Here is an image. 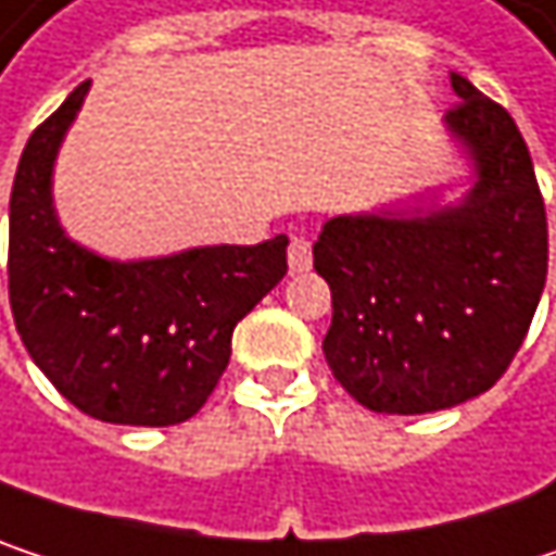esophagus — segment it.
<instances>
[{"instance_id":"1","label":"esophagus","mask_w":556,"mask_h":556,"mask_svg":"<svg viewBox=\"0 0 556 556\" xmlns=\"http://www.w3.org/2000/svg\"><path fill=\"white\" fill-rule=\"evenodd\" d=\"M312 267V241L308 238H292L289 241V270L302 274Z\"/></svg>"}]
</instances>
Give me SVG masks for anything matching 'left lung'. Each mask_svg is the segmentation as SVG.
I'll return each instance as SVG.
<instances>
[{"mask_svg": "<svg viewBox=\"0 0 556 556\" xmlns=\"http://www.w3.org/2000/svg\"><path fill=\"white\" fill-rule=\"evenodd\" d=\"M444 128L470 161L454 205L328 218L312 254L331 286L321 341L334 380L370 412L425 415L493 387L547 279V215L528 144L500 102L451 73Z\"/></svg>", "mask_w": 556, "mask_h": 556, "instance_id": "left-lung-1", "label": "left lung"}]
</instances>
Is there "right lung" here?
I'll use <instances>...</instances> for the list:
<instances>
[{"mask_svg":"<svg viewBox=\"0 0 556 556\" xmlns=\"http://www.w3.org/2000/svg\"><path fill=\"white\" fill-rule=\"evenodd\" d=\"M89 83L28 138L9 202V302L38 370L79 412L167 428L192 418L231 357L235 325L286 277V244L109 261L54 208V161Z\"/></svg>","mask_w":556,"mask_h":556,"instance_id":"obj_1","label":"right lung"}]
</instances>
